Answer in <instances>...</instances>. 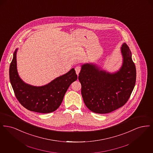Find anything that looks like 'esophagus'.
Masks as SVG:
<instances>
[{
  "label": "esophagus",
  "mask_w": 153,
  "mask_h": 153,
  "mask_svg": "<svg viewBox=\"0 0 153 153\" xmlns=\"http://www.w3.org/2000/svg\"><path fill=\"white\" fill-rule=\"evenodd\" d=\"M75 71H76V74L78 75L80 73V71H81V66H77L75 68Z\"/></svg>",
  "instance_id": "34e87169"
}]
</instances>
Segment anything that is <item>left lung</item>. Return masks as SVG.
Segmentation results:
<instances>
[{
  "instance_id": "left-lung-1",
  "label": "left lung",
  "mask_w": 153,
  "mask_h": 153,
  "mask_svg": "<svg viewBox=\"0 0 153 153\" xmlns=\"http://www.w3.org/2000/svg\"><path fill=\"white\" fill-rule=\"evenodd\" d=\"M123 64L114 73L100 70L93 64L81 66L79 80L81 95L88 108L97 114L111 112L129 99L136 81V68L126 43L121 47Z\"/></svg>"
}]
</instances>
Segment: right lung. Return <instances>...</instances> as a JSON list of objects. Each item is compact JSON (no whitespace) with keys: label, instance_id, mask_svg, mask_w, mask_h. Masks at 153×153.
<instances>
[{"label":"right lung","instance_id":"1","mask_svg":"<svg viewBox=\"0 0 153 153\" xmlns=\"http://www.w3.org/2000/svg\"><path fill=\"white\" fill-rule=\"evenodd\" d=\"M15 50L9 69L10 80L15 95L25 108L39 113H50L58 108L70 85L77 79L74 68L65 74L57 77L49 84L36 87L23 82L16 68Z\"/></svg>","mask_w":153,"mask_h":153}]
</instances>
